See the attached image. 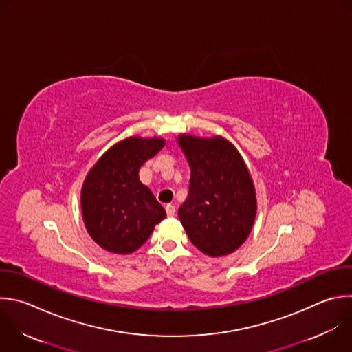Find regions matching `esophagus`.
<instances>
[{
	"mask_svg": "<svg viewBox=\"0 0 352 352\" xmlns=\"http://www.w3.org/2000/svg\"><path fill=\"white\" fill-rule=\"evenodd\" d=\"M166 212L168 217H174L175 215V206L174 204H167L166 206Z\"/></svg>",
	"mask_w": 352,
	"mask_h": 352,
	"instance_id": "1",
	"label": "esophagus"
}]
</instances>
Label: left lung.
Instances as JSON below:
<instances>
[{
    "mask_svg": "<svg viewBox=\"0 0 352 352\" xmlns=\"http://www.w3.org/2000/svg\"><path fill=\"white\" fill-rule=\"evenodd\" d=\"M189 167V195L178 210L193 246L210 257L238 250L249 238L257 214L252 174L232 142L179 134Z\"/></svg>",
    "mask_w": 352,
    "mask_h": 352,
    "instance_id": "left-lung-1",
    "label": "left lung"
}]
</instances>
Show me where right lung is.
<instances>
[{"label":"right lung","instance_id":"obj_1","mask_svg":"<svg viewBox=\"0 0 352 352\" xmlns=\"http://www.w3.org/2000/svg\"><path fill=\"white\" fill-rule=\"evenodd\" d=\"M164 145L160 137H129L109 148L88 171L80 197L82 221L103 250L134 253L166 218V210L138 175Z\"/></svg>","mask_w":352,"mask_h":352}]
</instances>
